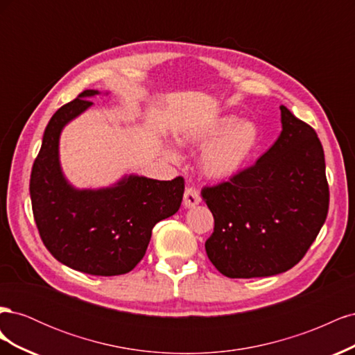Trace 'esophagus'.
Returning <instances> with one entry per match:
<instances>
[{
    "label": "esophagus",
    "mask_w": 355,
    "mask_h": 355,
    "mask_svg": "<svg viewBox=\"0 0 355 355\" xmlns=\"http://www.w3.org/2000/svg\"><path fill=\"white\" fill-rule=\"evenodd\" d=\"M200 201H201V198H200L198 191L194 187H188L185 189V194H184L185 207H194Z\"/></svg>",
    "instance_id": "esophagus-1"
}]
</instances>
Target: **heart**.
Here are the masks:
<instances>
[{
  "instance_id": "1",
  "label": "heart",
  "mask_w": 355,
  "mask_h": 355,
  "mask_svg": "<svg viewBox=\"0 0 355 355\" xmlns=\"http://www.w3.org/2000/svg\"><path fill=\"white\" fill-rule=\"evenodd\" d=\"M184 145L204 148L200 157L201 173L210 180H230L244 171L254 159L262 144L261 130L253 121H240L239 116L225 115L180 137ZM176 159L178 155L168 151Z\"/></svg>"
}]
</instances>
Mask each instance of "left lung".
Masks as SVG:
<instances>
[{
    "mask_svg": "<svg viewBox=\"0 0 355 355\" xmlns=\"http://www.w3.org/2000/svg\"><path fill=\"white\" fill-rule=\"evenodd\" d=\"M275 144L250 167L204 187L214 218L206 252L230 278L270 277L293 268L308 252L329 211L324 151L315 130L286 106Z\"/></svg>",
    "mask_w": 355,
    "mask_h": 355,
    "instance_id": "1",
    "label": "left lung"
}]
</instances>
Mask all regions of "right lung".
<instances>
[{
    "instance_id": "right-lung-1",
    "label": "right lung",
    "mask_w": 355,
    "mask_h": 355,
    "mask_svg": "<svg viewBox=\"0 0 355 355\" xmlns=\"http://www.w3.org/2000/svg\"><path fill=\"white\" fill-rule=\"evenodd\" d=\"M84 90L49 121L31 171L32 213L40 237L56 259L90 275H121L142 261L155 223L175 214L185 180L125 176L102 189H75L59 163L62 128L93 105Z\"/></svg>"
}]
</instances>
